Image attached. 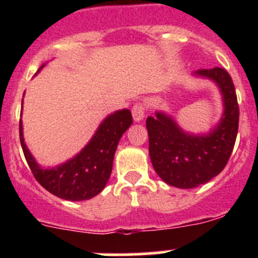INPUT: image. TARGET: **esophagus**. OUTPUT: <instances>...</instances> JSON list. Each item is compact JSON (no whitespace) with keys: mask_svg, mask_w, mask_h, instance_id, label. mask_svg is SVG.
Masks as SVG:
<instances>
[{"mask_svg":"<svg viewBox=\"0 0 258 258\" xmlns=\"http://www.w3.org/2000/svg\"><path fill=\"white\" fill-rule=\"evenodd\" d=\"M145 110H146V107L142 102L136 103V105L132 107V117H134L135 122H140L144 119Z\"/></svg>","mask_w":258,"mask_h":258,"instance_id":"1","label":"esophagus"}]
</instances>
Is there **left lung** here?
I'll return each instance as SVG.
<instances>
[{
  "instance_id": "obj_1",
  "label": "left lung",
  "mask_w": 258,
  "mask_h": 258,
  "mask_svg": "<svg viewBox=\"0 0 258 258\" xmlns=\"http://www.w3.org/2000/svg\"><path fill=\"white\" fill-rule=\"evenodd\" d=\"M194 75L213 81L222 93V117L209 134L184 132L170 114L160 111L146 119L153 168L166 183L178 188H194L216 177L230 160L238 131L237 96L228 72L215 67Z\"/></svg>"
}]
</instances>
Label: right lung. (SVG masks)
I'll list each match as a JSON object with an SVG mask.
<instances>
[{"label": "right lung", "mask_w": 258, "mask_h": 258, "mask_svg": "<svg viewBox=\"0 0 258 258\" xmlns=\"http://www.w3.org/2000/svg\"><path fill=\"white\" fill-rule=\"evenodd\" d=\"M131 124L130 110L108 114L80 153L67 162L51 168L41 167L28 151L23 139L22 119H20V141L26 161L43 188L67 201H83L92 199L105 188L112 172L117 145Z\"/></svg>", "instance_id": "1"}]
</instances>
